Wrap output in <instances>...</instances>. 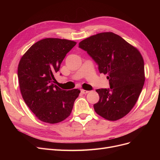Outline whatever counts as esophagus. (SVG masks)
Here are the masks:
<instances>
[{"label": "esophagus", "instance_id": "1", "mask_svg": "<svg viewBox=\"0 0 160 160\" xmlns=\"http://www.w3.org/2000/svg\"><path fill=\"white\" fill-rule=\"evenodd\" d=\"M81 92H82V93H83V94H86V93H89V91H87V90H84V89H82V90H81Z\"/></svg>", "mask_w": 160, "mask_h": 160}]
</instances>
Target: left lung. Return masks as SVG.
I'll return each mask as SVG.
<instances>
[{
    "mask_svg": "<svg viewBox=\"0 0 160 160\" xmlns=\"http://www.w3.org/2000/svg\"><path fill=\"white\" fill-rule=\"evenodd\" d=\"M98 66L100 73L107 74L110 88L98 89L95 112L109 121L127 115L136 104L145 82L143 59L139 50L113 32L90 36L79 43Z\"/></svg>",
    "mask_w": 160,
    "mask_h": 160,
    "instance_id": "8db88e82",
    "label": "left lung"
}]
</instances>
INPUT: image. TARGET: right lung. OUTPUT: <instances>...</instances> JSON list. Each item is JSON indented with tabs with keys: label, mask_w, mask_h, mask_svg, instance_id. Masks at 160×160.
Listing matches in <instances>:
<instances>
[{
	"label": "right lung",
	"mask_w": 160,
	"mask_h": 160,
	"mask_svg": "<svg viewBox=\"0 0 160 160\" xmlns=\"http://www.w3.org/2000/svg\"><path fill=\"white\" fill-rule=\"evenodd\" d=\"M77 43L67 39L46 38L30 47L18 65L21 93L25 103L40 121L54 124L68 117L80 91L63 90L54 85L66 54Z\"/></svg>",
	"instance_id": "1"
}]
</instances>
